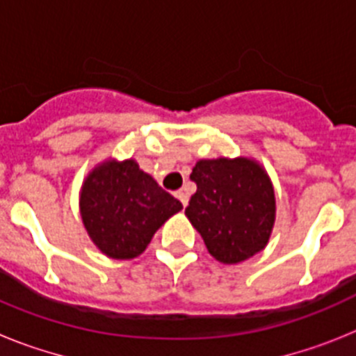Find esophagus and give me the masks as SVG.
I'll use <instances>...</instances> for the list:
<instances>
[{
	"label": "esophagus",
	"instance_id": "34e87169",
	"mask_svg": "<svg viewBox=\"0 0 356 356\" xmlns=\"http://www.w3.org/2000/svg\"><path fill=\"white\" fill-rule=\"evenodd\" d=\"M176 197H178V200H180L181 205L187 207V203H188V196H187V193H185V191H178V193H176Z\"/></svg>",
	"mask_w": 356,
	"mask_h": 356
}]
</instances>
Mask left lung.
Returning <instances> with one entry per match:
<instances>
[{"mask_svg": "<svg viewBox=\"0 0 356 356\" xmlns=\"http://www.w3.org/2000/svg\"><path fill=\"white\" fill-rule=\"evenodd\" d=\"M191 180L197 191L185 216L213 259L232 266L267 246L276 219V197L262 163L248 156L201 159Z\"/></svg>", "mask_w": 356, "mask_h": 356, "instance_id": "8db88e82", "label": "left lung"}]
</instances>
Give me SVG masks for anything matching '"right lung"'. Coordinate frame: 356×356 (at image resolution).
<instances>
[{
  "mask_svg": "<svg viewBox=\"0 0 356 356\" xmlns=\"http://www.w3.org/2000/svg\"><path fill=\"white\" fill-rule=\"evenodd\" d=\"M184 209L134 159H106L85 176L80 213L96 248L108 259L139 257L156 229Z\"/></svg>",
  "mask_w": 356,
  "mask_h": 356,
  "instance_id": "1",
  "label": "right lung"
}]
</instances>
